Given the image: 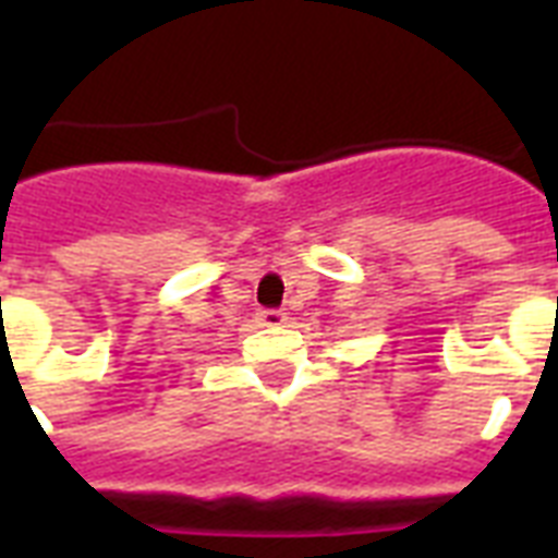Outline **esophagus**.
<instances>
[{
  "label": "esophagus",
  "instance_id": "1",
  "mask_svg": "<svg viewBox=\"0 0 558 558\" xmlns=\"http://www.w3.org/2000/svg\"><path fill=\"white\" fill-rule=\"evenodd\" d=\"M257 324L260 327H283L287 324V313H280V310H260L257 313Z\"/></svg>",
  "mask_w": 558,
  "mask_h": 558
}]
</instances>
